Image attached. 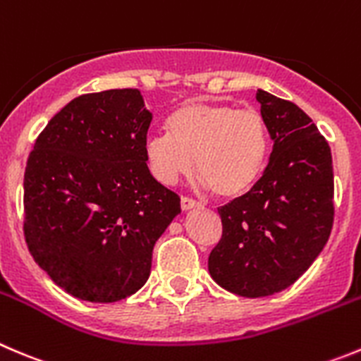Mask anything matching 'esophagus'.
I'll return each mask as SVG.
<instances>
[{"mask_svg":"<svg viewBox=\"0 0 361 361\" xmlns=\"http://www.w3.org/2000/svg\"><path fill=\"white\" fill-rule=\"evenodd\" d=\"M199 202L195 201V199L192 197H187V195H181V209H185V212H188V209H194V208H199Z\"/></svg>","mask_w":361,"mask_h":361,"instance_id":"34e87169","label":"esophagus"}]
</instances>
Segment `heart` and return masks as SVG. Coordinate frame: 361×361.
I'll use <instances>...</instances> for the list:
<instances>
[{"mask_svg":"<svg viewBox=\"0 0 361 361\" xmlns=\"http://www.w3.org/2000/svg\"><path fill=\"white\" fill-rule=\"evenodd\" d=\"M169 134L146 139V157L153 176L176 183L194 167L206 187L219 197L247 194L264 171L269 157V132L259 111L227 104L192 102L169 118Z\"/></svg>","mask_w":361,"mask_h":361,"instance_id":"obj_1","label":"heart"}]
</instances>
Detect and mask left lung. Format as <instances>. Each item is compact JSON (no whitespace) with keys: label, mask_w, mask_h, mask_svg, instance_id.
I'll list each match as a JSON object with an SVG mask.
<instances>
[{"label":"left lung","mask_w":361,"mask_h":361,"mask_svg":"<svg viewBox=\"0 0 361 361\" xmlns=\"http://www.w3.org/2000/svg\"><path fill=\"white\" fill-rule=\"evenodd\" d=\"M274 149L257 183L220 206L222 238L208 257L220 288L245 298L281 293L316 261L334 226V166L326 139L296 104L255 95Z\"/></svg>","instance_id":"obj_1"}]
</instances>
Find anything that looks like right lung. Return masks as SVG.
<instances>
[{"label": "right lung", "instance_id": "1", "mask_svg": "<svg viewBox=\"0 0 361 361\" xmlns=\"http://www.w3.org/2000/svg\"><path fill=\"white\" fill-rule=\"evenodd\" d=\"M152 120L135 87L86 93L52 116L27 157V250L75 298L113 303L139 291L181 212L146 164Z\"/></svg>", "mask_w": 361, "mask_h": 361}]
</instances>
